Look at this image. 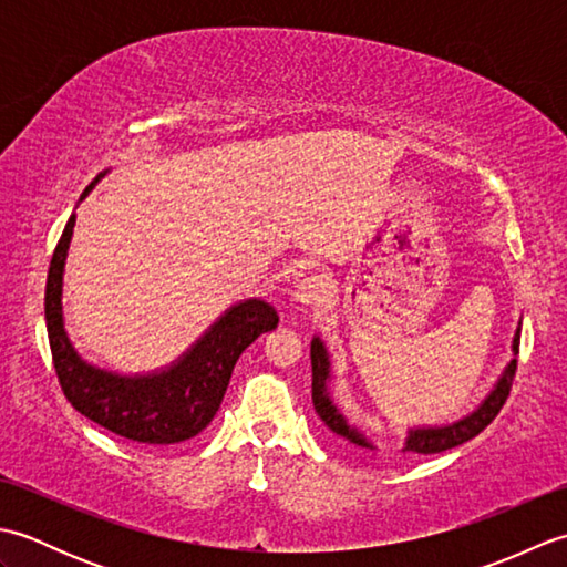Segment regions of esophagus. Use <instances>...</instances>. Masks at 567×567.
I'll list each match as a JSON object with an SVG mask.
<instances>
[{
    "mask_svg": "<svg viewBox=\"0 0 567 567\" xmlns=\"http://www.w3.org/2000/svg\"><path fill=\"white\" fill-rule=\"evenodd\" d=\"M295 299H297V305L309 307V309H319L329 299V285L323 282V277H319V275H305L302 280L297 282Z\"/></svg>",
    "mask_w": 567,
    "mask_h": 567,
    "instance_id": "obj_1",
    "label": "esophagus"
}]
</instances>
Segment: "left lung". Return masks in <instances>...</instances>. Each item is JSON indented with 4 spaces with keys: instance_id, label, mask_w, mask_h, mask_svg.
<instances>
[{
    "instance_id": "8db88e82",
    "label": "left lung",
    "mask_w": 567,
    "mask_h": 567,
    "mask_svg": "<svg viewBox=\"0 0 567 567\" xmlns=\"http://www.w3.org/2000/svg\"><path fill=\"white\" fill-rule=\"evenodd\" d=\"M519 339H522V329H516L514 346H512L514 355L519 353ZM514 372H516V358L507 365V370L502 372V378L495 384V390L487 394V400L480 404L473 414L461 419V421H455V424H449V426L412 429L409 431L402 451L431 455V453H443L449 449H455V445L475 439L480 431L487 429L492 421H495L499 409L504 406V402H507L512 382H514ZM327 380H329V353H327V348H323V343L319 339H315L311 341V402H315L319 419L336 433V436L351 441V443L360 445V449H370V451L375 449V445H372L358 429L348 424L346 416L339 412V409H336V404L329 396V390H327Z\"/></svg>"
}]
</instances>
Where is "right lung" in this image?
I'll list each match as a JSON object with an SVG mask.
<instances>
[{"label":"right lung","instance_id":"add662e5","mask_svg":"<svg viewBox=\"0 0 567 567\" xmlns=\"http://www.w3.org/2000/svg\"><path fill=\"white\" fill-rule=\"evenodd\" d=\"M72 228L75 214L53 250L45 282V327L60 390L80 414L128 441L167 445L197 436L219 409L236 360L260 333L277 327V311L262 299L231 307L175 365L151 375L126 378L94 368L78 355L63 329L60 295Z\"/></svg>","mask_w":567,"mask_h":567}]
</instances>
